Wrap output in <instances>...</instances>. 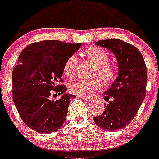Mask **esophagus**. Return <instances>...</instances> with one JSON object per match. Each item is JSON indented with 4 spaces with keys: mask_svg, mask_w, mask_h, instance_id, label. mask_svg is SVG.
Listing matches in <instances>:
<instances>
[{
    "mask_svg": "<svg viewBox=\"0 0 159 159\" xmlns=\"http://www.w3.org/2000/svg\"><path fill=\"white\" fill-rule=\"evenodd\" d=\"M79 98H81L82 100H85L86 102H91V101H92V98H86V97H81V96H80Z\"/></svg>",
    "mask_w": 159,
    "mask_h": 159,
    "instance_id": "esophagus-1",
    "label": "esophagus"
}]
</instances>
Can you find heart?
<instances>
[{
  "label": "heart",
  "mask_w": 159,
  "mask_h": 159,
  "mask_svg": "<svg viewBox=\"0 0 159 159\" xmlns=\"http://www.w3.org/2000/svg\"><path fill=\"white\" fill-rule=\"evenodd\" d=\"M85 57L96 65L93 75L99 77L105 84H112L117 79L118 70L112 63H109V55L100 47H88L84 52ZM77 68V59L75 55L70 56L65 61L63 73L66 77H75ZM102 88V82L99 78L92 80L81 79L70 86V91L75 95L89 97Z\"/></svg>",
  "instance_id": "obj_1"
}]
</instances>
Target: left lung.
<instances>
[{
  "instance_id": "obj_1",
  "label": "left lung",
  "mask_w": 159,
  "mask_h": 159,
  "mask_svg": "<svg viewBox=\"0 0 159 159\" xmlns=\"http://www.w3.org/2000/svg\"><path fill=\"white\" fill-rule=\"evenodd\" d=\"M96 45L114 53L118 62V77L103 93L105 105L102 114L93 117L97 125L107 131L123 128L136 116L146 96L147 66L139 49L119 39L98 41Z\"/></svg>"
}]
</instances>
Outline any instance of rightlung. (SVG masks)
Listing matches in <instances>:
<instances>
[{"instance_id": "1", "label": "right lung", "mask_w": 159, "mask_h": 159, "mask_svg": "<svg viewBox=\"0 0 159 159\" xmlns=\"http://www.w3.org/2000/svg\"><path fill=\"white\" fill-rule=\"evenodd\" d=\"M81 45L46 40L31 43L20 52L12 71L13 101L20 118L32 130L52 133L63 125L75 96L65 93L66 86L58 83L63 82L65 61ZM52 93L63 97L50 100Z\"/></svg>"}]
</instances>
